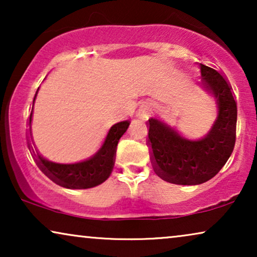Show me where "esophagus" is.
<instances>
[{
  "label": "esophagus",
  "instance_id": "esophagus-1",
  "mask_svg": "<svg viewBox=\"0 0 257 257\" xmlns=\"http://www.w3.org/2000/svg\"><path fill=\"white\" fill-rule=\"evenodd\" d=\"M149 111H150V105L149 104L144 105V106H143V112H144V113H146V112H149Z\"/></svg>",
  "mask_w": 257,
  "mask_h": 257
}]
</instances>
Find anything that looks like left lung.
<instances>
[{
	"label": "left lung",
	"mask_w": 257,
	"mask_h": 257,
	"mask_svg": "<svg viewBox=\"0 0 257 257\" xmlns=\"http://www.w3.org/2000/svg\"><path fill=\"white\" fill-rule=\"evenodd\" d=\"M202 86L215 97L217 118L200 139H187L157 118L149 119L154 172L175 185H200L219 173L236 139L237 106L229 83L219 71L200 64Z\"/></svg>",
	"instance_id": "1"
}]
</instances>
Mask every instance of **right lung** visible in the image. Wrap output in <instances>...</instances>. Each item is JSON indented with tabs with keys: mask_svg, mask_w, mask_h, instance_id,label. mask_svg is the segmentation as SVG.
Masks as SVG:
<instances>
[{
	"mask_svg": "<svg viewBox=\"0 0 257 257\" xmlns=\"http://www.w3.org/2000/svg\"><path fill=\"white\" fill-rule=\"evenodd\" d=\"M38 91V90H37ZM37 92L35 94V98ZM34 98V103H35ZM34 105L31 108L29 118V131H31V118H33ZM130 126V121H120L114 124L108 131L103 145L99 151L91 157L90 159L80 161L75 164H57L44 159L40 153L34 152V158L41 171L50 178L55 184H57L65 188L75 189H86L92 188L103 184L110 177L113 170L115 151L120 137L126 132ZM31 135V132H30Z\"/></svg>",
	"mask_w": 257,
	"mask_h": 257,
	"instance_id": "obj_1",
	"label": "right lung"
}]
</instances>
